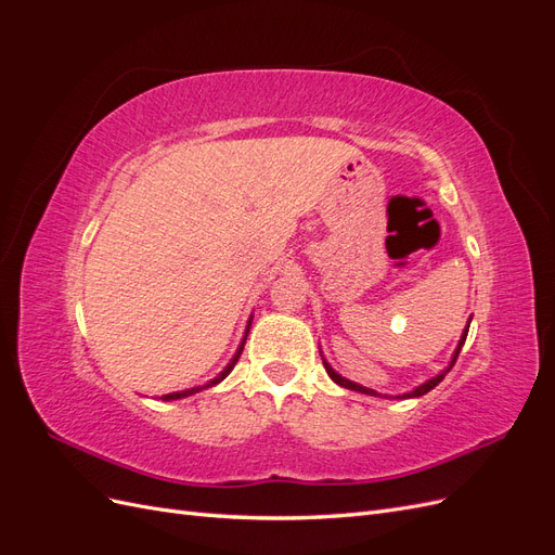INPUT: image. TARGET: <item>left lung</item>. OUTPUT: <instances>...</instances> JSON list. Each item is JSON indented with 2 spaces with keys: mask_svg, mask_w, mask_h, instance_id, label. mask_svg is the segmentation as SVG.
Returning a JSON list of instances; mask_svg holds the SVG:
<instances>
[{
  "mask_svg": "<svg viewBox=\"0 0 555 555\" xmlns=\"http://www.w3.org/2000/svg\"><path fill=\"white\" fill-rule=\"evenodd\" d=\"M469 328V326H467ZM467 328H465V333H463V338H461V343H459V347H456V351H453V359H451V363H449V367L447 371L442 373V375H438V377H433V379H428L426 384H422V386H416L414 391H410V393H405L402 398H416V396H424V393H428L430 389H435V386H438L442 379H444V375L451 371L453 367V363H456V359H459V354H461V349H463V343H465V338H467ZM324 367H326V373H328V377L335 382V384H340V386H345V389H351V391H359V393H367V396H377L373 389H365V386H361V384H357V382H349V379H345V377H340L338 373L333 371V367L324 361Z\"/></svg>",
  "mask_w": 555,
  "mask_h": 555,
  "instance_id": "1",
  "label": "left lung"
}]
</instances>
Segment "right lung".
<instances>
[{"label": "right lung", "mask_w": 555, "mask_h": 555, "mask_svg": "<svg viewBox=\"0 0 555 555\" xmlns=\"http://www.w3.org/2000/svg\"><path fill=\"white\" fill-rule=\"evenodd\" d=\"M245 338H247V335H245ZM243 347H245V340L241 343V347H238V351H236V357H233V361L224 367L220 377H215V379H212V382H208L206 386H198V389H188V391H180V393H166V396H162V400H178V398H184V396H192V393H196V391H201V389H208V386H215L217 382H222V379L233 371V365L238 363V359H241V354H243Z\"/></svg>", "instance_id": "add662e5"}]
</instances>
